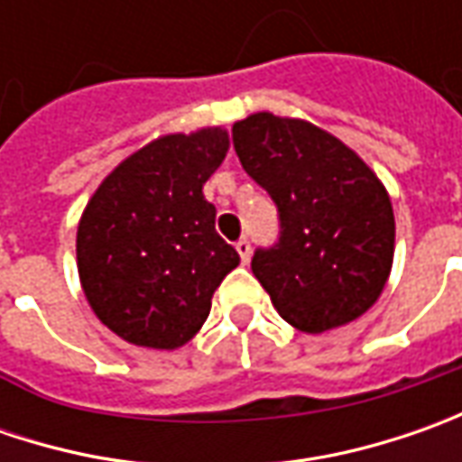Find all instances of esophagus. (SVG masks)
Instances as JSON below:
<instances>
[{
	"mask_svg": "<svg viewBox=\"0 0 462 462\" xmlns=\"http://www.w3.org/2000/svg\"><path fill=\"white\" fill-rule=\"evenodd\" d=\"M236 252H239L241 262H244V264H249V259H252V244H249V239L236 241Z\"/></svg>",
	"mask_w": 462,
	"mask_h": 462,
	"instance_id": "esophagus-1",
	"label": "esophagus"
}]
</instances>
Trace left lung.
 I'll use <instances>...</instances> for the list:
<instances>
[{"instance_id":"8db88e82","label":"left lung","mask_w":462,"mask_h":462,"mask_svg":"<svg viewBox=\"0 0 462 462\" xmlns=\"http://www.w3.org/2000/svg\"><path fill=\"white\" fill-rule=\"evenodd\" d=\"M231 134L241 167L277 205L280 236L252 257L277 313L309 334L363 316L385 288L396 241L375 171L298 117L254 113Z\"/></svg>"}]
</instances>
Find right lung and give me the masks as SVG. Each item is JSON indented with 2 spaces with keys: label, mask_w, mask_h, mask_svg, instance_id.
Here are the masks:
<instances>
[{
  "label": "right lung",
  "mask_w": 462,
  "mask_h": 462,
  "mask_svg": "<svg viewBox=\"0 0 462 462\" xmlns=\"http://www.w3.org/2000/svg\"><path fill=\"white\" fill-rule=\"evenodd\" d=\"M226 152L223 128L162 135L117 164L84 208L81 288L99 321L125 342L152 349L189 342L216 288L239 264L203 195Z\"/></svg>",
  "instance_id": "right-lung-1"
}]
</instances>
